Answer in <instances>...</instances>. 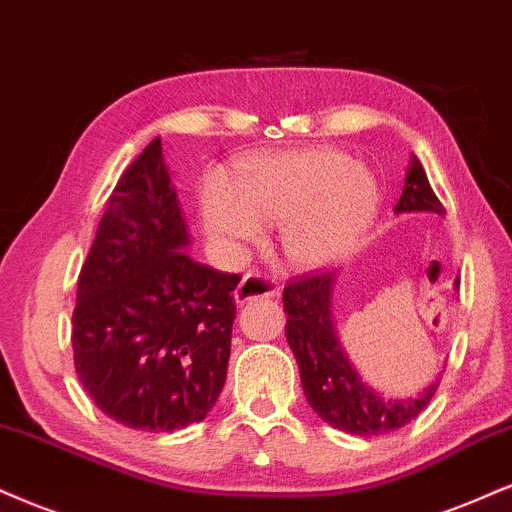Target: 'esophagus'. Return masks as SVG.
Instances as JSON below:
<instances>
[{
	"label": "esophagus",
	"instance_id": "esophagus-1",
	"mask_svg": "<svg viewBox=\"0 0 512 512\" xmlns=\"http://www.w3.org/2000/svg\"><path fill=\"white\" fill-rule=\"evenodd\" d=\"M276 291H279V286H276V281L269 279V276L245 274L236 286V291H233V298H236L238 305H245L250 303V300L269 298V295H274Z\"/></svg>",
	"mask_w": 512,
	"mask_h": 512
}]
</instances>
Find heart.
<instances>
[{"instance_id":"heart-1","label":"heart","mask_w":512,"mask_h":512,"mask_svg":"<svg viewBox=\"0 0 512 512\" xmlns=\"http://www.w3.org/2000/svg\"><path fill=\"white\" fill-rule=\"evenodd\" d=\"M379 205L377 181L346 152L331 147L252 159L238 190L212 174L202 186V214L214 236L252 240L260 221L279 224L283 257L300 269L341 260L369 229Z\"/></svg>"}]
</instances>
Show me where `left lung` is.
I'll return each instance as SVG.
<instances>
[{"label":"left lung","instance_id":"left-lung-1","mask_svg":"<svg viewBox=\"0 0 512 512\" xmlns=\"http://www.w3.org/2000/svg\"><path fill=\"white\" fill-rule=\"evenodd\" d=\"M393 212H436L443 205L434 195L420 159L412 155L403 195ZM336 276L331 272L303 276L283 288L286 338L300 367L307 403L326 424L357 436L396 432L415 420L432 400L439 379L412 398H386L374 391L350 365L336 336L331 293Z\"/></svg>","mask_w":512,"mask_h":512}]
</instances>
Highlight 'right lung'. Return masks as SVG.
<instances>
[{
  "label": "right lung",
  "instance_id": "right-lung-1",
  "mask_svg": "<svg viewBox=\"0 0 512 512\" xmlns=\"http://www.w3.org/2000/svg\"><path fill=\"white\" fill-rule=\"evenodd\" d=\"M155 138L123 171L78 276L73 362L92 403L143 432L205 420L226 381L240 276L188 255Z\"/></svg>",
  "mask_w": 512,
  "mask_h": 512
}]
</instances>
